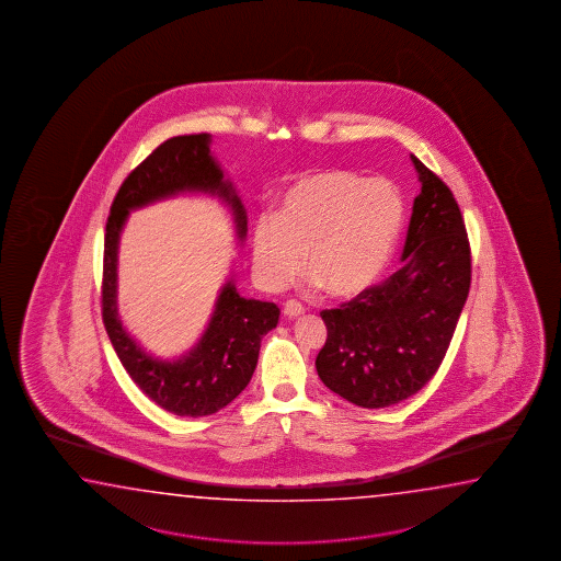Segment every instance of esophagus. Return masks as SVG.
<instances>
[{"mask_svg":"<svg viewBox=\"0 0 561 561\" xmlns=\"http://www.w3.org/2000/svg\"><path fill=\"white\" fill-rule=\"evenodd\" d=\"M305 312V307L297 302V300H286L285 305H283V314H285L286 319H297Z\"/></svg>","mask_w":561,"mask_h":561,"instance_id":"1","label":"esophagus"}]
</instances>
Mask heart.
<instances>
[{
	"mask_svg": "<svg viewBox=\"0 0 561 561\" xmlns=\"http://www.w3.org/2000/svg\"><path fill=\"white\" fill-rule=\"evenodd\" d=\"M404 215V198L388 179L339 167L308 171L283 191L275 215L254 220V276L278 290L305 256L310 283L332 297H354L390 263Z\"/></svg>",
	"mask_w": 561,
	"mask_h": 561,
	"instance_id": "heart-1",
	"label": "heart"
}]
</instances>
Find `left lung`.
I'll list each match as a JSON object with an SVG mask.
<instances>
[{
    "label": "left lung",
    "instance_id": "obj_1",
    "mask_svg": "<svg viewBox=\"0 0 561 561\" xmlns=\"http://www.w3.org/2000/svg\"><path fill=\"white\" fill-rule=\"evenodd\" d=\"M402 268L336 308L322 310L327 342L317 373L363 408L407 400L438 373L472 283V251L450 187L417 157Z\"/></svg>",
    "mask_w": 561,
    "mask_h": 561
}]
</instances>
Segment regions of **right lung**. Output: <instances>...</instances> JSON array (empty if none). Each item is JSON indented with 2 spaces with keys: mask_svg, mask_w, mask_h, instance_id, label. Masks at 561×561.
<instances>
[{
  "mask_svg": "<svg viewBox=\"0 0 561 561\" xmlns=\"http://www.w3.org/2000/svg\"><path fill=\"white\" fill-rule=\"evenodd\" d=\"M217 191L237 215L239 234L247 232V217L231 185L222 181L209 154V135H179L159 145L133 169L111 203L103 249L101 314L123 368L145 396L176 416H209L231 404L253 378L261 339L278 322L273 302L247 300L234 285L225 286L203 339L185 358L159 363L145 354L123 330L115 307L117 242L127 213L179 191Z\"/></svg>",
  "mask_w": 561,
  "mask_h": 561,
  "instance_id": "1",
  "label": "right lung"
}]
</instances>
